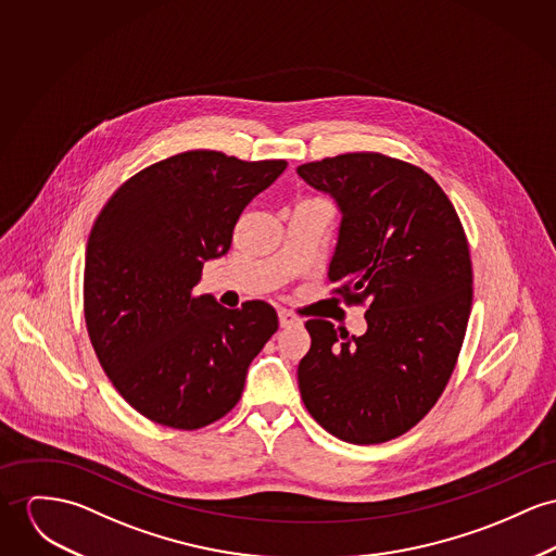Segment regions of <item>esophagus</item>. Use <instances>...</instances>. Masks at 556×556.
<instances>
[{
    "instance_id": "esophagus-1",
    "label": "esophagus",
    "mask_w": 556,
    "mask_h": 556,
    "mask_svg": "<svg viewBox=\"0 0 556 556\" xmlns=\"http://www.w3.org/2000/svg\"><path fill=\"white\" fill-rule=\"evenodd\" d=\"M279 324H281V328H290V326H300L302 321H300V317H296L294 313L281 308L279 311Z\"/></svg>"
}]
</instances>
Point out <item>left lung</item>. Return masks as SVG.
Segmentation results:
<instances>
[{"label": "left lung", "instance_id": "8db88e82", "mask_svg": "<svg viewBox=\"0 0 556 556\" xmlns=\"http://www.w3.org/2000/svg\"><path fill=\"white\" fill-rule=\"evenodd\" d=\"M296 172L341 210L328 279L366 304L368 324L362 337L304 324L302 402L344 442H387L428 415L453 375L470 319L468 239L435 179L404 161L353 152Z\"/></svg>", "mask_w": 556, "mask_h": 556}]
</instances>
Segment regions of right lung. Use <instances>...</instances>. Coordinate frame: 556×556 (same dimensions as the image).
<instances>
[{
  "label": "right lung",
  "instance_id": "1",
  "mask_svg": "<svg viewBox=\"0 0 556 556\" xmlns=\"http://www.w3.org/2000/svg\"><path fill=\"white\" fill-rule=\"evenodd\" d=\"M286 161L190 150L127 179L97 215L85 262V319L108 379L146 419L199 429L243 393L248 368L277 332L275 308H226L194 296L207 260Z\"/></svg>",
  "mask_w": 556,
  "mask_h": 556
}]
</instances>
